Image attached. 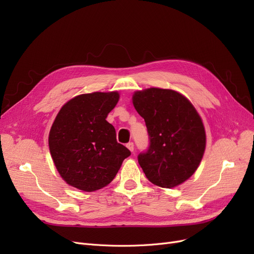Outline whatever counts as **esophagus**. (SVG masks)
Here are the masks:
<instances>
[{
  "label": "esophagus",
  "instance_id": "obj_1",
  "mask_svg": "<svg viewBox=\"0 0 254 254\" xmlns=\"http://www.w3.org/2000/svg\"><path fill=\"white\" fill-rule=\"evenodd\" d=\"M126 146H127V148L130 150V151H133L134 150V145H133V143L132 142H129V143H127L126 144Z\"/></svg>",
  "mask_w": 254,
  "mask_h": 254
}]
</instances>
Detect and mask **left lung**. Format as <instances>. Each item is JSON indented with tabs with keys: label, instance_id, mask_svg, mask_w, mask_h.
Returning a JSON list of instances; mask_svg holds the SVG:
<instances>
[{
	"label": "left lung",
	"instance_id": "8db88e82",
	"mask_svg": "<svg viewBox=\"0 0 254 254\" xmlns=\"http://www.w3.org/2000/svg\"><path fill=\"white\" fill-rule=\"evenodd\" d=\"M149 135L147 151L137 161L147 179L172 189L187 181L201 162L205 130L195 107L179 92L149 88L132 96Z\"/></svg>",
	"mask_w": 254,
	"mask_h": 254
}]
</instances>
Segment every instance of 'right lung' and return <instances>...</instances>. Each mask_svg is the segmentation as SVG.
I'll return each mask as SVG.
<instances>
[{
    "label": "right lung",
    "instance_id": "1",
    "mask_svg": "<svg viewBox=\"0 0 254 254\" xmlns=\"http://www.w3.org/2000/svg\"><path fill=\"white\" fill-rule=\"evenodd\" d=\"M119 98L118 92L81 94L58 112L49 146L54 164L68 186L84 191L108 186L131 153L118 143L114 127L106 121Z\"/></svg>",
    "mask_w": 254,
    "mask_h": 254
}]
</instances>
